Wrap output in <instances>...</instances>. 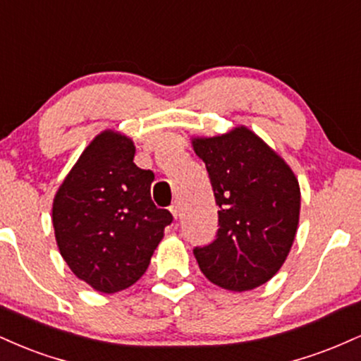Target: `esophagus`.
Returning <instances> with one entry per match:
<instances>
[{
    "instance_id": "esophagus-1",
    "label": "esophagus",
    "mask_w": 361,
    "mask_h": 361,
    "mask_svg": "<svg viewBox=\"0 0 361 361\" xmlns=\"http://www.w3.org/2000/svg\"><path fill=\"white\" fill-rule=\"evenodd\" d=\"M169 212L173 214V217H178V215H180V204H178V202H175V204H173L171 207H169Z\"/></svg>"
}]
</instances>
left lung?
Instances as JSON below:
<instances>
[{"label":"left lung","mask_w":361,"mask_h":361,"mask_svg":"<svg viewBox=\"0 0 361 361\" xmlns=\"http://www.w3.org/2000/svg\"><path fill=\"white\" fill-rule=\"evenodd\" d=\"M219 205V229L193 247L212 283L243 292L267 283L287 258L300 212L299 181L288 164L250 128L195 139Z\"/></svg>","instance_id":"1"}]
</instances>
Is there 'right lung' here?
I'll use <instances>...</instances> for the list:
<instances>
[{
	"label": "right lung",
	"mask_w": 361,
	"mask_h": 361,
	"mask_svg": "<svg viewBox=\"0 0 361 361\" xmlns=\"http://www.w3.org/2000/svg\"><path fill=\"white\" fill-rule=\"evenodd\" d=\"M134 142L102 132L82 151L52 205L56 241L78 279L103 293L134 285L173 222L151 198L154 173L134 163Z\"/></svg>",
	"instance_id": "add662e5"
}]
</instances>
